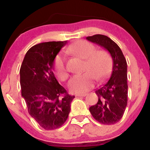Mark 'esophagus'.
<instances>
[{
    "instance_id": "34e87169",
    "label": "esophagus",
    "mask_w": 150,
    "mask_h": 150,
    "mask_svg": "<svg viewBox=\"0 0 150 150\" xmlns=\"http://www.w3.org/2000/svg\"><path fill=\"white\" fill-rule=\"evenodd\" d=\"M87 95V94H76V97H85V96Z\"/></svg>"
}]
</instances>
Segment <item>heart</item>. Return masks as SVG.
<instances>
[{"instance_id":"b5f03b06","label":"heart","mask_w":150,"mask_h":150,"mask_svg":"<svg viewBox=\"0 0 150 150\" xmlns=\"http://www.w3.org/2000/svg\"><path fill=\"white\" fill-rule=\"evenodd\" d=\"M68 51L79 57L86 59L83 73L73 76L68 83V88L73 93H82L92 88L96 79L103 80L111 69V58L104 51H96L93 44L86 41H77L68 48ZM54 70L61 80L68 78V73L65 63V55L60 53L54 61Z\"/></svg>"}]
</instances>
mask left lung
<instances>
[{
	"label": "left lung",
	"mask_w": 150,
	"mask_h": 150,
	"mask_svg": "<svg viewBox=\"0 0 150 150\" xmlns=\"http://www.w3.org/2000/svg\"><path fill=\"white\" fill-rule=\"evenodd\" d=\"M86 39L108 51L113 60L110 78L95 91L99 99L89 111L100 123L114 124L121 119L128 103L126 60L119 46L109 37L95 34Z\"/></svg>",
	"instance_id": "8db88e82"
}]
</instances>
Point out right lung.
Returning a JSON list of instances; mask_svg holds the SVG:
<instances>
[{"label":"right lung","instance_id":"1","mask_svg":"<svg viewBox=\"0 0 150 150\" xmlns=\"http://www.w3.org/2000/svg\"><path fill=\"white\" fill-rule=\"evenodd\" d=\"M66 43L49 42L34 45L26 53L20 68L22 97L28 112L46 130L63 125L75 98L58 83L53 73L55 58Z\"/></svg>","mask_w":150,"mask_h":150}]
</instances>
